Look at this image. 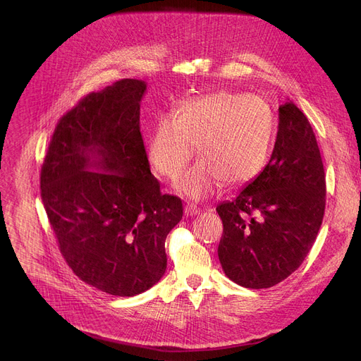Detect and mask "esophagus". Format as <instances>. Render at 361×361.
Wrapping results in <instances>:
<instances>
[{"label": "esophagus", "mask_w": 361, "mask_h": 361, "mask_svg": "<svg viewBox=\"0 0 361 361\" xmlns=\"http://www.w3.org/2000/svg\"><path fill=\"white\" fill-rule=\"evenodd\" d=\"M184 214H185L187 217H190V216H197V214H200V209L197 207V205H194V204H187L185 209H184Z\"/></svg>", "instance_id": "1"}]
</instances>
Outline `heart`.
I'll list each match as a JSON object with an SVG mask.
<instances>
[{
  "instance_id": "obj_1",
  "label": "heart",
  "mask_w": 361,
  "mask_h": 361,
  "mask_svg": "<svg viewBox=\"0 0 361 361\" xmlns=\"http://www.w3.org/2000/svg\"><path fill=\"white\" fill-rule=\"evenodd\" d=\"M271 134L273 114L266 101L221 91L187 99L174 116H163L149 135L147 156L154 171L176 180L195 145L200 160L177 181V190L200 201L223 183L237 188L259 176Z\"/></svg>"
}]
</instances>
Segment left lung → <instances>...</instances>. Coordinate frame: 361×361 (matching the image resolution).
<instances>
[{"label": "left lung", "instance_id": "left-lung-1", "mask_svg": "<svg viewBox=\"0 0 361 361\" xmlns=\"http://www.w3.org/2000/svg\"><path fill=\"white\" fill-rule=\"evenodd\" d=\"M326 209V176L314 131L287 101L279 109L271 159L231 201L219 259L226 276L247 288H269L294 273L313 247Z\"/></svg>", "mask_w": 361, "mask_h": 361}]
</instances>
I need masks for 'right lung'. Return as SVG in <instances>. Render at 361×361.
<instances>
[{"label":"right lung","instance_id":"add662e5","mask_svg":"<svg viewBox=\"0 0 361 361\" xmlns=\"http://www.w3.org/2000/svg\"><path fill=\"white\" fill-rule=\"evenodd\" d=\"M141 80L90 92L66 113L41 167L44 209L74 274L111 295L133 297L160 281L166 238L183 202L151 174L140 131ZM99 169V172H92Z\"/></svg>","mask_w":361,"mask_h":361}]
</instances>
